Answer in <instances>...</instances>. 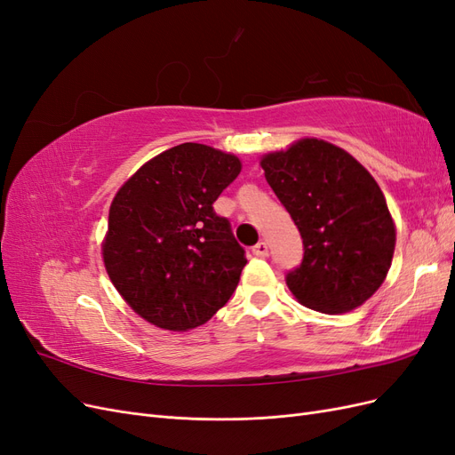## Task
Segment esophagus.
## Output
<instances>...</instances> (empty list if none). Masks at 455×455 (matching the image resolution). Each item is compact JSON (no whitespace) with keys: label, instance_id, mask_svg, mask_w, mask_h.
Listing matches in <instances>:
<instances>
[{"label":"esophagus","instance_id":"obj_1","mask_svg":"<svg viewBox=\"0 0 455 455\" xmlns=\"http://www.w3.org/2000/svg\"><path fill=\"white\" fill-rule=\"evenodd\" d=\"M252 254L254 256H258V258H266L267 254H269V246H267V243H264V241H259L254 249H252Z\"/></svg>","mask_w":455,"mask_h":455}]
</instances>
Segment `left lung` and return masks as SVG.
I'll return each instance as SVG.
<instances>
[{
	"instance_id": "1",
	"label": "left lung",
	"mask_w": 455,
	"mask_h": 455,
	"mask_svg": "<svg viewBox=\"0 0 455 455\" xmlns=\"http://www.w3.org/2000/svg\"><path fill=\"white\" fill-rule=\"evenodd\" d=\"M292 216L304 259L286 275L301 306L326 315L361 307L387 277L396 228L378 182L346 149L299 139L259 159Z\"/></svg>"
}]
</instances>
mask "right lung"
<instances>
[{"label": "right lung", "instance_id": "1", "mask_svg": "<svg viewBox=\"0 0 455 455\" xmlns=\"http://www.w3.org/2000/svg\"><path fill=\"white\" fill-rule=\"evenodd\" d=\"M241 169L237 156L186 142L146 161L117 189L104 267L149 324L171 332L201 326L237 288L244 251L212 203Z\"/></svg>", "mask_w": 455, "mask_h": 455}]
</instances>
